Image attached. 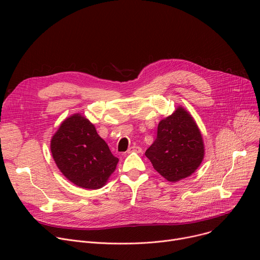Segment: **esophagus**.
Listing matches in <instances>:
<instances>
[{
	"mask_svg": "<svg viewBox=\"0 0 260 260\" xmlns=\"http://www.w3.org/2000/svg\"><path fill=\"white\" fill-rule=\"evenodd\" d=\"M132 152H136V153H141L142 148L138 145H133L127 149V153H132Z\"/></svg>",
	"mask_w": 260,
	"mask_h": 260,
	"instance_id": "obj_1",
	"label": "esophagus"
}]
</instances>
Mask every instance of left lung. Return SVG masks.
I'll return each instance as SVG.
<instances>
[{
    "instance_id": "left-lung-1",
    "label": "left lung",
    "mask_w": 260,
    "mask_h": 260,
    "mask_svg": "<svg viewBox=\"0 0 260 260\" xmlns=\"http://www.w3.org/2000/svg\"><path fill=\"white\" fill-rule=\"evenodd\" d=\"M145 156L154 169L172 182L197 170L204 156L203 141L195 121L182 107L160 121L157 138Z\"/></svg>"
}]
</instances>
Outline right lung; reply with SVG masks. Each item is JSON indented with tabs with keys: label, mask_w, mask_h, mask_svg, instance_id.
<instances>
[{
	"label": "right lung",
	"mask_w": 260,
	"mask_h": 260,
	"mask_svg": "<svg viewBox=\"0 0 260 260\" xmlns=\"http://www.w3.org/2000/svg\"><path fill=\"white\" fill-rule=\"evenodd\" d=\"M50 144L54 162L63 175L87 189L102 187L119 161L94 126L79 114L62 123Z\"/></svg>",
	"instance_id": "obj_1"
}]
</instances>
